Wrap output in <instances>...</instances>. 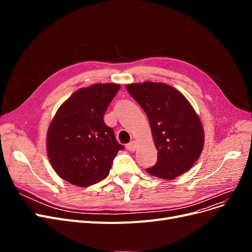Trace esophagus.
I'll return each instance as SVG.
<instances>
[{
  "label": "esophagus",
  "instance_id": "1",
  "mask_svg": "<svg viewBox=\"0 0 252 252\" xmlns=\"http://www.w3.org/2000/svg\"><path fill=\"white\" fill-rule=\"evenodd\" d=\"M126 148L129 150V151H134L135 148H136V142L135 141H131L130 143H128L126 145Z\"/></svg>",
  "mask_w": 252,
  "mask_h": 252
}]
</instances>
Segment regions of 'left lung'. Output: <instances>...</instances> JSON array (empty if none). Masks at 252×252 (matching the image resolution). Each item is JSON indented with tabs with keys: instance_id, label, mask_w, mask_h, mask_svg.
<instances>
[{
	"instance_id": "1",
	"label": "left lung",
	"mask_w": 252,
	"mask_h": 252,
	"mask_svg": "<svg viewBox=\"0 0 252 252\" xmlns=\"http://www.w3.org/2000/svg\"><path fill=\"white\" fill-rule=\"evenodd\" d=\"M126 89L146 112L158 150L156 165L146 171L165 180L187 172L204 146V129L191 104L164 83L128 84Z\"/></svg>"
}]
</instances>
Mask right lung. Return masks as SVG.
Listing matches in <instances>:
<instances>
[{"label":"right lung","mask_w":252,"mask_h":252,"mask_svg":"<svg viewBox=\"0 0 252 252\" xmlns=\"http://www.w3.org/2000/svg\"><path fill=\"white\" fill-rule=\"evenodd\" d=\"M119 84L81 88L60 106L47 131V154L60 178L79 187L101 182L109 174L119 144L104 114Z\"/></svg>","instance_id":"right-lung-1"}]
</instances>
